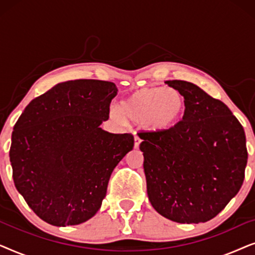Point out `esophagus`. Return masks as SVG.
I'll return each mask as SVG.
<instances>
[{
  "instance_id": "esophagus-1",
  "label": "esophagus",
  "mask_w": 255,
  "mask_h": 255,
  "mask_svg": "<svg viewBox=\"0 0 255 255\" xmlns=\"http://www.w3.org/2000/svg\"><path fill=\"white\" fill-rule=\"evenodd\" d=\"M141 144V139L138 137V135H135L134 137V148H139V146Z\"/></svg>"
}]
</instances>
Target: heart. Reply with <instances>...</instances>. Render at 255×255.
Returning a JSON list of instances; mask_svg holds the SVG:
<instances>
[{
  "label": "heart",
  "mask_w": 255,
  "mask_h": 255,
  "mask_svg": "<svg viewBox=\"0 0 255 255\" xmlns=\"http://www.w3.org/2000/svg\"><path fill=\"white\" fill-rule=\"evenodd\" d=\"M186 99L180 92L167 87L139 89L120 104V113L134 124H144L152 132L175 128L186 113ZM118 116L117 113H115Z\"/></svg>",
  "instance_id": "1"
}]
</instances>
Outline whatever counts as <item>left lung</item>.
<instances>
[{
  "label": "left lung",
  "instance_id": "8db88e82",
  "mask_svg": "<svg viewBox=\"0 0 255 255\" xmlns=\"http://www.w3.org/2000/svg\"><path fill=\"white\" fill-rule=\"evenodd\" d=\"M167 85L186 99V113L175 128L141 132L148 200L176 223H204L238 194L245 177V131L222 101L191 82Z\"/></svg>",
  "mask_w": 255,
  "mask_h": 255
}]
</instances>
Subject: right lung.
<instances>
[{
    "label": "right lung",
    "instance_id": "right-lung-1",
    "mask_svg": "<svg viewBox=\"0 0 255 255\" xmlns=\"http://www.w3.org/2000/svg\"><path fill=\"white\" fill-rule=\"evenodd\" d=\"M117 92L101 80L58 83L16 122L9 152L13 182L48 224L78 225L95 216L111 173L133 148L132 134L100 128Z\"/></svg>",
    "mask_w": 255,
    "mask_h": 255
}]
</instances>
